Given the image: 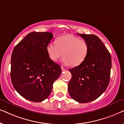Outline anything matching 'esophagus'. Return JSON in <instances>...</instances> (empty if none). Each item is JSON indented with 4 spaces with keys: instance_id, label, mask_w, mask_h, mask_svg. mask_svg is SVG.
I'll use <instances>...</instances> for the list:
<instances>
[{
    "instance_id": "34e87169",
    "label": "esophagus",
    "mask_w": 124,
    "mask_h": 124,
    "mask_svg": "<svg viewBox=\"0 0 124 124\" xmlns=\"http://www.w3.org/2000/svg\"><path fill=\"white\" fill-rule=\"evenodd\" d=\"M61 68H62V71H64V70H67V69L64 68V67H61Z\"/></svg>"
}]
</instances>
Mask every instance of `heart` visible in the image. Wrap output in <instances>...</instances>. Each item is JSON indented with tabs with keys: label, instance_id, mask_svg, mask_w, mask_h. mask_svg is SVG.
<instances>
[{
	"label": "heart",
	"instance_id": "heart-1",
	"mask_svg": "<svg viewBox=\"0 0 124 124\" xmlns=\"http://www.w3.org/2000/svg\"><path fill=\"white\" fill-rule=\"evenodd\" d=\"M56 43H49L46 51L51 60L56 62L62 57L65 64L77 67L82 63L89 51L88 43L84 39L71 34H66L56 39Z\"/></svg>",
	"mask_w": 124,
	"mask_h": 124
}]
</instances>
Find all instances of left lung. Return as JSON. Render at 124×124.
<instances>
[{"label": "left lung", "mask_w": 124, "mask_h": 124, "mask_svg": "<svg viewBox=\"0 0 124 124\" xmlns=\"http://www.w3.org/2000/svg\"><path fill=\"white\" fill-rule=\"evenodd\" d=\"M77 34L87 41L89 51L82 64L69 69L72 78L68 83V93L74 101L85 103L97 99L107 88L111 74V56L96 35Z\"/></svg>", "instance_id": "8db88e82"}]
</instances>
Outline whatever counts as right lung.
<instances>
[{"mask_svg": "<svg viewBox=\"0 0 124 124\" xmlns=\"http://www.w3.org/2000/svg\"><path fill=\"white\" fill-rule=\"evenodd\" d=\"M52 38L49 32H31L13 50L12 83L17 92L30 101L40 102L47 99L62 72L60 66L49 58L46 51Z\"/></svg>", "mask_w": 124, "mask_h": 124, "instance_id": "add662e5", "label": "right lung"}]
</instances>
